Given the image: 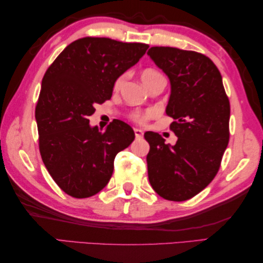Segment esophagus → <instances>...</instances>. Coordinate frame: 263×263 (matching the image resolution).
<instances>
[{"instance_id":"34e87169","label":"esophagus","mask_w":263,"mask_h":263,"mask_svg":"<svg viewBox=\"0 0 263 263\" xmlns=\"http://www.w3.org/2000/svg\"><path fill=\"white\" fill-rule=\"evenodd\" d=\"M134 133H135V136H136L137 140H140V139H142V137H143V130H142V129L135 128Z\"/></svg>"}]
</instances>
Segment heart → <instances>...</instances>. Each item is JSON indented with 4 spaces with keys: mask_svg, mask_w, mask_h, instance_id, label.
<instances>
[{
    "mask_svg": "<svg viewBox=\"0 0 263 263\" xmlns=\"http://www.w3.org/2000/svg\"><path fill=\"white\" fill-rule=\"evenodd\" d=\"M162 74L160 72H157L156 70H153V68H145V70L142 71L141 73V79L143 81V84L145 85V87L149 88V86L152 85L155 80H157L158 78H161ZM124 81V76L119 77L118 79L115 80L114 83V91H119L120 88H121V86ZM152 111H144V113H141V111H136L132 115V118L134 121L136 122H144L145 120L149 119L150 116H152Z\"/></svg>",
    "mask_w": 263,
    "mask_h": 263,
    "instance_id": "b5f03b06",
    "label": "heart"
}]
</instances>
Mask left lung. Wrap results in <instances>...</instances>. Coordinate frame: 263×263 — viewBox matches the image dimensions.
Segmentation results:
<instances>
[{
    "instance_id": "obj_1",
    "label": "left lung",
    "mask_w": 263,
    "mask_h": 263,
    "mask_svg": "<svg viewBox=\"0 0 263 263\" xmlns=\"http://www.w3.org/2000/svg\"><path fill=\"white\" fill-rule=\"evenodd\" d=\"M148 55L170 80L165 113L175 120L170 129L178 137L170 145L157 133L144 134L149 182L164 199L187 200L220 167L230 141V101L220 72L206 55L169 46L150 47Z\"/></svg>"
}]
</instances>
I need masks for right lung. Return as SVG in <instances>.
Listing matches in <instances>:
<instances>
[{"instance_id": "1", "label": "right lung", "mask_w": 263, "mask_h": 263, "mask_svg": "<svg viewBox=\"0 0 263 263\" xmlns=\"http://www.w3.org/2000/svg\"><path fill=\"white\" fill-rule=\"evenodd\" d=\"M149 47L105 37L72 42L47 68L36 106L40 152L51 177L74 198L97 195L108 184L118 153L135 139L113 120L105 130L89 124L96 103L109 100L115 80Z\"/></svg>"}]
</instances>
